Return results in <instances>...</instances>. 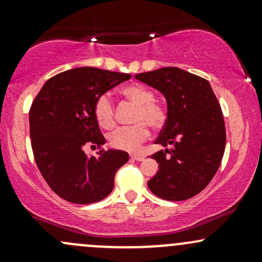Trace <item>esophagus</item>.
Wrapping results in <instances>:
<instances>
[{"instance_id":"obj_1","label":"esophagus","mask_w":262,"mask_h":262,"mask_svg":"<svg viewBox=\"0 0 262 262\" xmlns=\"http://www.w3.org/2000/svg\"><path fill=\"white\" fill-rule=\"evenodd\" d=\"M130 158L135 161H143L144 160V156L140 155V154H132Z\"/></svg>"}]
</instances>
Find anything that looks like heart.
Segmentation results:
<instances>
[{
    "mask_svg": "<svg viewBox=\"0 0 262 262\" xmlns=\"http://www.w3.org/2000/svg\"><path fill=\"white\" fill-rule=\"evenodd\" d=\"M122 95L138 107L133 122L137 124L132 127L118 128L108 135L111 146L119 150L134 151L141 143L149 137V127L160 129L166 121V112L164 107L154 101V93L148 87L141 85H129L122 89ZM93 116L96 122L103 129H111L116 124L114 107L111 96L103 93L97 98L93 106Z\"/></svg>",
    "mask_w": 262,
    "mask_h": 262,
    "instance_id": "obj_1",
    "label": "heart"
}]
</instances>
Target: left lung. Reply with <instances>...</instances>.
Returning <instances> with one entry per match:
<instances>
[{"label":"left lung","mask_w":262,"mask_h":262,"mask_svg":"<svg viewBox=\"0 0 262 262\" xmlns=\"http://www.w3.org/2000/svg\"><path fill=\"white\" fill-rule=\"evenodd\" d=\"M164 95L167 118L156 144L166 146L151 159L159 171L148 181L155 196L185 201L196 196L219 169L225 149V125L219 102L207 80L179 68L135 75Z\"/></svg>","instance_id":"1"}]
</instances>
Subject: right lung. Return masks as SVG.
<instances>
[{
	"label": "right lung",
	"mask_w": 262,
	"mask_h": 262,
	"mask_svg": "<svg viewBox=\"0 0 262 262\" xmlns=\"http://www.w3.org/2000/svg\"><path fill=\"white\" fill-rule=\"evenodd\" d=\"M130 77L90 66L71 69L48 80L33 101L29 132L35 162L49 187L69 202L106 198L116 172L129 160L122 150L87 156L85 148L106 143L93 116L96 100Z\"/></svg>",
	"instance_id": "1"
}]
</instances>
